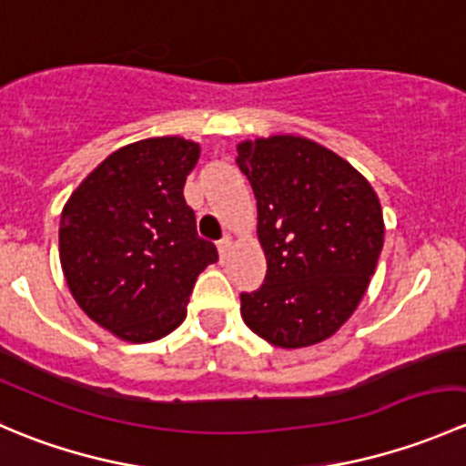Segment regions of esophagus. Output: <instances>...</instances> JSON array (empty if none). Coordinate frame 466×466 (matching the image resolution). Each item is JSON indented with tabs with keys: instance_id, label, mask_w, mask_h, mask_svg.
I'll return each mask as SVG.
<instances>
[{
	"instance_id": "34e87169",
	"label": "esophagus",
	"mask_w": 466,
	"mask_h": 466,
	"mask_svg": "<svg viewBox=\"0 0 466 466\" xmlns=\"http://www.w3.org/2000/svg\"><path fill=\"white\" fill-rule=\"evenodd\" d=\"M216 248H218L220 259H225V257H228V252H229V248H232V238H229V237H223V238H220L218 243H216Z\"/></svg>"
}]
</instances>
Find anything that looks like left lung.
Returning a JSON list of instances; mask_svg holds the SVG:
<instances>
[{
	"label": "left lung",
	"instance_id": "obj_1",
	"mask_svg": "<svg viewBox=\"0 0 466 466\" xmlns=\"http://www.w3.org/2000/svg\"><path fill=\"white\" fill-rule=\"evenodd\" d=\"M237 164L257 198L266 279L241 293L243 322L275 347L327 340L356 311L383 248L370 182L324 146L293 135L243 142Z\"/></svg>",
	"mask_w": 466,
	"mask_h": 466
}]
</instances>
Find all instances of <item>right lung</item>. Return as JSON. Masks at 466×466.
Returning <instances> with one entry per match:
<instances>
[{"label": "right lung", "mask_w": 466, "mask_h": 466, "mask_svg": "<svg viewBox=\"0 0 466 466\" xmlns=\"http://www.w3.org/2000/svg\"><path fill=\"white\" fill-rule=\"evenodd\" d=\"M198 144L153 137L107 155L60 216V263L78 307L128 342L167 336L187 318L196 277L218 261L185 203Z\"/></svg>", "instance_id": "obj_1"}]
</instances>
